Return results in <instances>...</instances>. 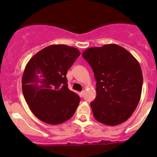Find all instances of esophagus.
I'll return each mask as SVG.
<instances>
[{
    "label": "esophagus",
    "mask_w": 157,
    "mask_h": 157,
    "mask_svg": "<svg viewBox=\"0 0 157 157\" xmlns=\"http://www.w3.org/2000/svg\"><path fill=\"white\" fill-rule=\"evenodd\" d=\"M80 94V97H84V94H85V91H81Z\"/></svg>",
    "instance_id": "34e87169"
}]
</instances>
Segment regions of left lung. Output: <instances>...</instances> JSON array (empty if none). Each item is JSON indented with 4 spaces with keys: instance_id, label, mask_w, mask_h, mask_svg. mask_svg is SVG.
I'll use <instances>...</instances> for the list:
<instances>
[{
    "instance_id": "8db88e82",
    "label": "left lung",
    "mask_w": 157,
    "mask_h": 157,
    "mask_svg": "<svg viewBox=\"0 0 157 157\" xmlns=\"http://www.w3.org/2000/svg\"><path fill=\"white\" fill-rule=\"evenodd\" d=\"M82 56L97 81V96L91 102L94 118L111 126L125 122L141 97L143 78L139 62L117 44L89 48Z\"/></svg>"
}]
</instances>
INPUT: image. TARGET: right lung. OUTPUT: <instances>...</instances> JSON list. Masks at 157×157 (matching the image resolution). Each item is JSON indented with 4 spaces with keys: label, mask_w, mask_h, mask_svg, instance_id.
<instances>
[{
    "label": "right lung",
    "mask_w": 157,
    "mask_h": 157,
    "mask_svg": "<svg viewBox=\"0 0 157 157\" xmlns=\"http://www.w3.org/2000/svg\"><path fill=\"white\" fill-rule=\"evenodd\" d=\"M80 55L77 48L51 45L30 59L22 77L23 97L41 121L58 125L73 116L80 97L68 89L66 74Z\"/></svg>",
    "instance_id": "right-lung-1"
}]
</instances>
